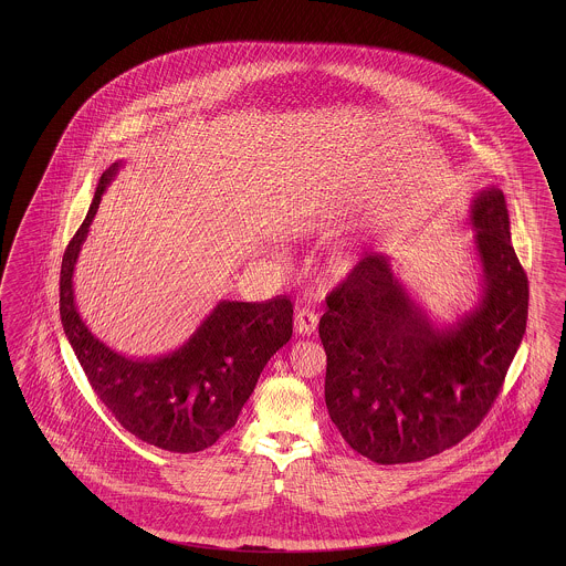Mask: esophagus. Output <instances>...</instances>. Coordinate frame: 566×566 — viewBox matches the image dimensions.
Here are the masks:
<instances>
[{
  "instance_id": "1",
  "label": "esophagus",
  "mask_w": 566,
  "mask_h": 566,
  "mask_svg": "<svg viewBox=\"0 0 566 566\" xmlns=\"http://www.w3.org/2000/svg\"><path fill=\"white\" fill-rule=\"evenodd\" d=\"M317 322H319L317 313H313V311H308V308H301V311H296V315H294V329H296V334H301V336H311V334L317 329Z\"/></svg>"
}]
</instances>
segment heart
<instances>
[{"label": "heart", "instance_id": "heart-1", "mask_svg": "<svg viewBox=\"0 0 566 566\" xmlns=\"http://www.w3.org/2000/svg\"><path fill=\"white\" fill-rule=\"evenodd\" d=\"M359 261L360 253L357 249H346V251H340L338 255L332 258L329 265H327V272L334 277H346L359 265Z\"/></svg>", "mask_w": 566, "mask_h": 566}]
</instances>
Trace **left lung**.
<instances>
[{"label": "left lung", "instance_id": "1", "mask_svg": "<svg viewBox=\"0 0 566 566\" xmlns=\"http://www.w3.org/2000/svg\"><path fill=\"white\" fill-rule=\"evenodd\" d=\"M464 223L473 228L480 298L454 322L433 319L392 258L376 251L327 296V412L374 463H415L459 444L494 405L523 340L530 286L504 192L480 190Z\"/></svg>", "mask_w": 566, "mask_h": 566}]
</instances>
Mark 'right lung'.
Here are the masks:
<instances>
[{
	"label": "right lung",
	"instance_id": "1",
	"mask_svg": "<svg viewBox=\"0 0 566 566\" xmlns=\"http://www.w3.org/2000/svg\"><path fill=\"white\" fill-rule=\"evenodd\" d=\"M122 166L120 159L103 171L85 222L62 259V326L91 388L122 428L161 450L199 452L234 428L263 367L291 340V298L220 301L187 343L157 359H128L105 346L78 313L72 277L103 192Z\"/></svg>",
	"mask_w": 566,
	"mask_h": 566
}]
</instances>
